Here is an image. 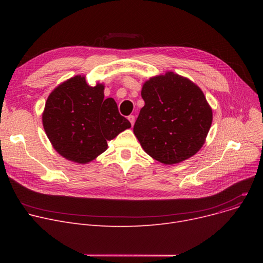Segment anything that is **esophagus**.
I'll use <instances>...</instances> for the list:
<instances>
[{
  "instance_id": "34e87169",
  "label": "esophagus",
  "mask_w": 263,
  "mask_h": 263,
  "mask_svg": "<svg viewBox=\"0 0 263 263\" xmlns=\"http://www.w3.org/2000/svg\"><path fill=\"white\" fill-rule=\"evenodd\" d=\"M128 119H129V121L131 122V124L133 126V124H134V121H135V117H134V115H130V116H128Z\"/></svg>"
}]
</instances>
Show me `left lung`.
<instances>
[{
    "label": "left lung",
    "mask_w": 263,
    "mask_h": 263,
    "mask_svg": "<svg viewBox=\"0 0 263 263\" xmlns=\"http://www.w3.org/2000/svg\"><path fill=\"white\" fill-rule=\"evenodd\" d=\"M142 98L145 105L133 132L146 154L172 165L202 147L212 123V109L196 84L168 71L146 81Z\"/></svg>",
    "instance_id": "left-lung-1"
}]
</instances>
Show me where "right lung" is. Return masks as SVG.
Instances as JSON below:
<instances>
[{
  "mask_svg": "<svg viewBox=\"0 0 263 263\" xmlns=\"http://www.w3.org/2000/svg\"><path fill=\"white\" fill-rule=\"evenodd\" d=\"M104 85L89 86L85 77L62 83L48 97L43 124L53 148L67 160L85 164L107 149V141L131 127Z\"/></svg>",
  "mask_w": 263,
  "mask_h": 263,
  "instance_id": "right-lung-1",
  "label": "right lung"
}]
</instances>
